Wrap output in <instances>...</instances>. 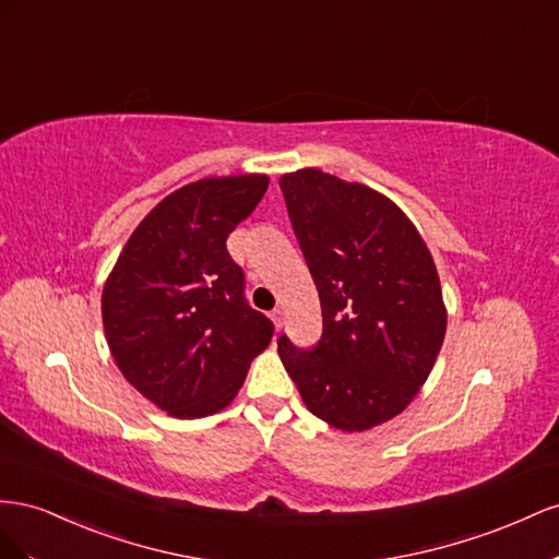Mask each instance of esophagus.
<instances>
[{"instance_id":"1","label":"esophagus","mask_w":559,"mask_h":559,"mask_svg":"<svg viewBox=\"0 0 559 559\" xmlns=\"http://www.w3.org/2000/svg\"><path fill=\"white\" fill-rule=\"evenodd\" d=\"M271 321H274L276 330H281V325H283V311H281V309H274V311H271Z\"/></svg>"}]
</instances>
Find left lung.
Segmentation results:
<instances>
[{
  "mask_svg": "<svg viewBox=\"0 0 559 559\" xmlns=\"http://www.w3.org/2000/svg\"><path fill=\"white\" fill-rule=\"evenodd\" d=\"M281 191L323 334L309 350L281 334L278 356L318 419L340 430L384 424L419 393L448 330L433 258L407 215L370 187L301 168L283 175Z\"/></svg>",
  "mask_w": 559,
  "mask_h": 559,
  "instance_id": "obj_1",
  "label": "left lung"
}]
</instances>
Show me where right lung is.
Wrapping results in <instances>:
<instances>
[{
  "label": "right lung",
  "instance_id": "right-lung-1",
  "mask_svg": "<svg viewBox=\"0 0 559 559\" xmlns=\"http://www.w3.org/2000/svg\"><path fill=\"white\" fill-rule=\"evenodd\" d=\"M266 187V175L250 173L173 191L140 222L105 283L111 356L126 381L173 417L225 409L274 337L227 250Z\"/></svg>",
  "mask_w": 559,
  "mask_h": 559
}]
</instances>
